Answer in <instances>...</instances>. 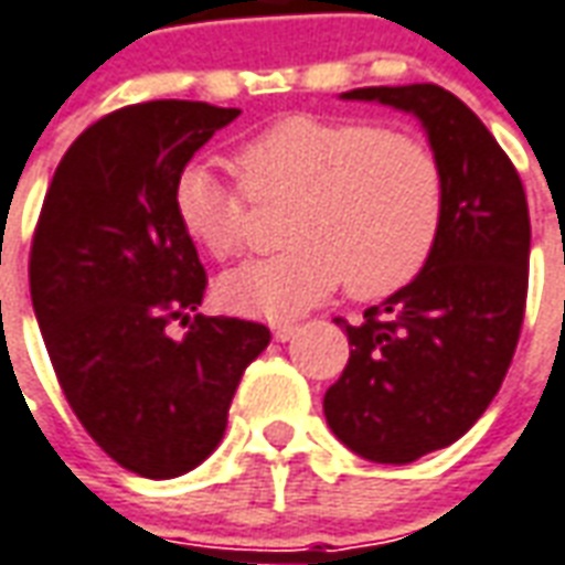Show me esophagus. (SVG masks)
I'll return each mask as SVG.
<instances>
[{
    "label": "esophagus",
    "instance_id": "obj_1",
    "mask_svg": "<svg viewBox=\"0 0 565 565\" xmlns=\"http://www.w3.org/2000/svg\"><path fill=\"white\" fill-rule=\"evenodd\" d=\"M271 333H275V339H278V342H290V339L299 333V323H290V321L275 323V327H271Z\"/></svg>",
    "mask_w": 565,
    "mask_h": 565
}]
</instances>
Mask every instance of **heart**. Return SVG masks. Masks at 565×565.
Returning <instances> with one entry per match:
<instances>
[{"instance_id": "1", "label": "heart", "mask_w": 565, "mask_h": 565, "mask_svg": "<svg viewBox=\"0 0 565 565\" xmlns=\"http://www.w3.org/2000/svg\"><path fill=\"white\" fill-rule=\"evenodd\" d=\"M242 186L259 204L294 201L284 254L226 271L216 294L247 318L290 321L333 294H397L431 259L444 226V171L431 146L354 118L287 116L235 152ZM189 242L214 259L242 250L247 196L207 164L173 186Z\"/></svg>"}]
</instances>
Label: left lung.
Instances as JSON below:
<instances>
[{
    "mask_svg": "<svg viewBox=\"0 0 565 565\" xmlns=\"http://www.w3.org/2000/svg\"><path fill=\"white\" fill-rule=\"evenodd\" d=\"M342 100L409 113L444 171L428 266L358 327L342 321L351 358L323 394L327 425L351 452L406 465L459 440L502 388L526 309L530 207L511 159L456 94L404 85Z\"/></svg>",
    "mask_w": 565,
    "mask_h": 565,
    "instance_id": "obj_1",
    "label": "left lung"
}]
</instances>
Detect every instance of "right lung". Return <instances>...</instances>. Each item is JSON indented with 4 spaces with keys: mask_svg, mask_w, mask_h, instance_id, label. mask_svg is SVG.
I'll return each mask as SVG.
<instances>
[{
    "mask_svg": "<svg viewBox=\"0 0 565 565\" xmlns=\"http://www.w3.org/2000/svg\"><path fill=\"white\" fill-rule=\"evenodd\" d=\"M238 116L199 100L109 113L66 149L35 226L30 294L57 382L97 447L149 480L214 452L244 366L271 339L263 323L201 315L168 337L207 284L173 186Z\"/></svg>",
    "mask_w": 565,
    "mask_h": 565,
    "instance_id": "1",
    "label": "right lung"
}]
</instances>
